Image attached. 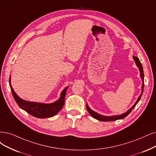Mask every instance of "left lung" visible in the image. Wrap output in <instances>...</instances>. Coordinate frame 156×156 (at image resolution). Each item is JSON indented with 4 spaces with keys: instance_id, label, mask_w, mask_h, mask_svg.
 Listing matches in <instances>:
<instances>
[{
    "instance_id": "obj_1",
    "label": "left lung",
    "mask_w": 156,
    "mask_h": 156,
    "mask_svg": "<svg viewBox=\"0 0 156 156\" xmlns=\"http://www.w3.org/2000/svg\"><path fill=\"white\" fill-rule=\"evenodd\" d=\"M134 58V60L136 63L137 66L138 67V68H139L140 69V76H141V78L142 79V81L143 82H144V73H143V67H142V65H141V63L140 62L139 58L137 56H133ZM142 93L141 94H140V96L138 97V99L137 100V101L135 103V104L132 107V108H130L129 110L126 112L125 113L123 114L122 115H119V116H102V115H100L99 114H98L94 111H93L91 110V109L88 107L87 105H86V108H87V110L88 111V112H89V114L91 115L92 117H93L94 118L99 120V121H101V122H112V121H116V120H118V119H123L125 117H126L128 116V115L130 113V112L133 110V108L136 107V105H137V103L139 102V101L140 100L142 96V94H143V89H144V83H143V85H142Z\"/></svg>"
}]
</instances>
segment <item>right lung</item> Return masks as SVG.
Masks as SVG:
<instances>
[{
    "label": "right lung",
    "mask_w": 156,
    "mask_h": 156,
    "mask_svg": "<svg viewBox=\"0 0 156 156\" xmlns=\"http://www.w3.org/2000/svg\"><path fill=\"white\" fill-rule=\"evenodd\" d=\"M10 78H11L9 76V86L16 103L18 104L20 108L34 117L38 118H47L53 116L61 110L63 105H64L65 97L68 87L65 88L64 90L62 92L60 99L55 103H50V104H45V103L30 102L20 98L16 94L10 83Z\"/></svg>",
    "instance_id": "add662e5"
}]
</instances>
